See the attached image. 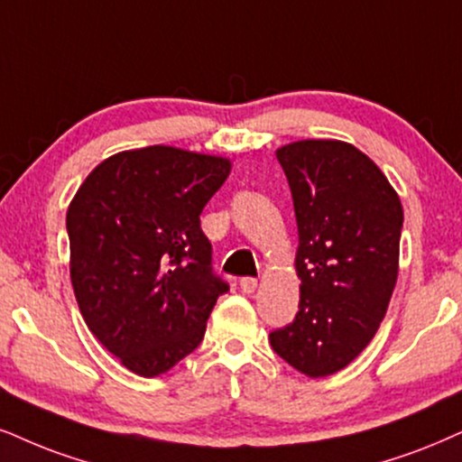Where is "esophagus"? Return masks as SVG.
Segmentation results:
<instances>
[{"instance_id":"34e87169","label":"esophagus","mask_w":462,"mask_h":462,"mask_svg":"<svg viewBox=\"0 0 462 462\" xmlns=\"http://www.w3.org/2000/svg\"><path fill=\"white\" fill-rule=\"evenodd\" d=\"M240 289L244 293H253L254 289H257V278H253V276H244L242 281H240Z\"/></svg>"}]
</instances>
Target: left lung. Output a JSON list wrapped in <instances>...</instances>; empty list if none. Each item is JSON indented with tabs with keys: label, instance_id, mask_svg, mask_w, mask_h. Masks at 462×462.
Here are the masks:
<instances>
[{
	"label": "left lung",
	"instance_id": "1",
	"mask_svg": "<svg viewBox=\"0 0 462 462\" xmlns=\"http://www.w3.org/2000/svg\"><path fill=\"white\" fill-rule=\"evenodd\" d=\"M298 220V315L270 332L284 362L326 377L360 356L388 310L398 276L402 205L366 153L343 141L276 152Z\"/></svg>",
	"mask_w": 462,
	"mask_h": 462
}]
</instances>
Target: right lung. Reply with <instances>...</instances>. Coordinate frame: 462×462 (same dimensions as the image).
<instances>
[{"instance_id":"1","label":"right lung","mask_w":462,"mask_h":462,"mask_svg":"<svg viewBox=\"0 0 462 462\" xmlns=\"http://www.w3.org/2000/svg\"><path fill=\"white\" fill-rule=\"evenodd\" d=\"M231 162L150 145L100 162L66 216L70 278L96 338L141 377L167 373L201 345L216 300L203 208Z\"/></svg>"}]
</instances>
